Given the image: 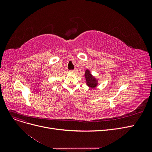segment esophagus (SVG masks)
<instances>
[{
    "instance_id": "esophagus-1",
    "label": "esophagus",
    "mask_w": 152,
    "mask_h": 152,
    "mask_svg": "<svg viewBox=\"0 0 152 152\" xmlns=\"http://www.w3.org/2000/svg\"><path fill=\"white\" fill-rule=\"evenodd\" d=\"M75 71H76V70H70V72H72V73H75Z\"/></svg>"
}]
</instances>
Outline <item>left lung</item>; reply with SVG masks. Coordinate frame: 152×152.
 Listing matches in <instances>:
<instances>
[{
	"mask_svg": "<svg viewBox=\"0 0 152 152\" xmlns=\"http://www.w3.org/2000/svg\"><path fill=\"white\" fill-rule=\"evenodd\" d=\"M85 77L86 79L87 85L91 87H94L97 86V81L94 77L91 75L89 70H87L85 73Z\"/></svg>",
	"mask_w": 152,
	"mask_h": 152,
	"instance_id": "obj_1",
	"label": "left lung"
}]
</instances>
